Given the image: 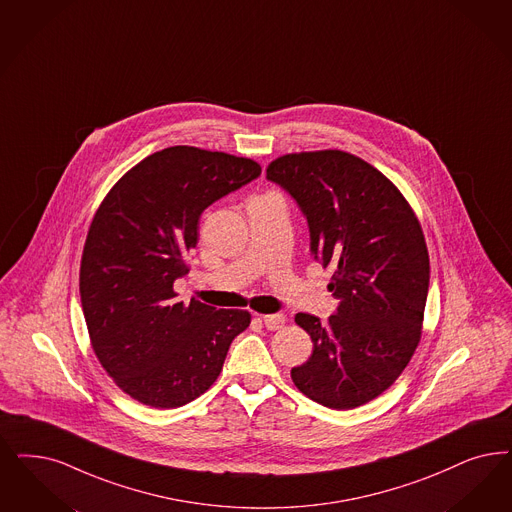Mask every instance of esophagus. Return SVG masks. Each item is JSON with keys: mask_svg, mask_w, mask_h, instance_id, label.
I'll use <instances>...</instances> for the list:
<instances>
[{"mask_svg": "<svg viewBox=\"0 0 512 512\" xmlns=\"http://www.w3.org/2000/svg\"><path fill=\"white\" fill-rule=\"evenodd\" d=\"M284 315L283 313H271V315H264V324L267 330H279L284 326Z\"/></svg>", "mask_w": 512, "mask_h": 512, "instance_id": "esophagus-1", "label": "esophagus"}]
</instances>
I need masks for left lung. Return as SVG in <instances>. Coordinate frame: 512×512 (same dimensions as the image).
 Instances as JSON below:
<instances>
[{
	"mask_svg": "<svg viewBox=\"0 0 512 512\" xmlns=\"http://www.w3.org/2000/svg\"><path fill=\"white\" fill-rule=\"evenodd\" d=\"M265 172L298 203L311 254L334 271L328 290L340 300L328 322L296 315L313 353L290 376L326 408H357L395 383L421 338L429 292L423 231L397 186L351 153H288Z\"/></svg>",
	"mask_w": 512,
	"mask_h": 512,
	"instance_id": "1",
	"label": "left lung"
}]
</instances>
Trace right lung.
I'll return each instance as SVG.
<instances>
[{"mask_svg": "<svg viewBox=\"0 0 512 512\" xmlns=\"http://www.w3.org/2000/svg\"><path fill=\"white\" fill-rule=\"evenodd\" d=\"M262 174L229 153L172 146L127 172L96 210L81 256L79 294L96 357L134 400L178 408L222 372L250 324L241 309L176 302L203 210Z\"/></svg>", "mask_w": 512, "mask_h": 512, "instance_id": "1", "label": "right lung"}]
</instances>
